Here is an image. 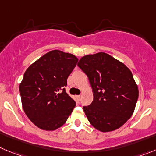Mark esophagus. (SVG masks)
Returning <instances> with one entry per match:
<instances>
[{
  "mask_svg": "<svg viewBox=\"0 0 156 156\" xmlns=\"http://www.w3.org/2000/svg\"><path fill=\"white\" fill-rule=\"evenodd\" d=\"M76 97H77V98H78V100H79V101L81 100V95H77Z\"/></svg>",
  "mask_w": 156,
  "mask_h": 156,
  "instance_id": "1",
  "label": "esophagus"
}]
</instances>
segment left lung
I'll list each match as a JSON object with an SVG mask.
<instances>
[{
	"label": "left lung",
	"mask_w": 156,
	"mask_h": 156,
	"mask_svg": "<svg viewBox=\"0 0 156 156\" xmlns=\"http://www.w3.org/2000/svg\"><path fill=\"white\" fill-rule=\"evenodd\" d=\"M78 66L88 76L93 101L83 109L96 129L106 132L119 129L133 114L139 89L130 70L104 52L81 58Z\"/></svg>",
	"instance_id": "8db88e82"
}]
</instances>
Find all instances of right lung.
<instances>
[{
    "label": "right lung",
    "instance_id": "obj_1",
    "mask_svg": "<svg viewBox=\"0 0 156 156\" xmlns=\"http://www.w3.org/2000/svg\"><path fill=\"white\" fill-rule=\"evenodd\" d=\"M78 61L71 54L54 50L26 70L19 87L23 109L40 129L53 131L60 128L73 111L76 103L65 87Z\"/></svg>",
    "mask_w": 156,
    "mask_h": 156
}]
</instances>
